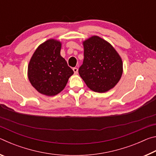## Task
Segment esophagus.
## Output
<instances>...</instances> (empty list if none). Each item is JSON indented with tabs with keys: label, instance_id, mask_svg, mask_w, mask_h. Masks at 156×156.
<instances>
[{
	"label": "esophagus",
	"instance_id": "esophagus-1",
	"mask_svg": "<svg viewBox=\"0 0 156 156\" xmlns=\"http://www.w3.org/2000/svg\"><path fill=\"white\" fill-rule=\"evenodd\" d=\"M73 72H74L75 74H77V73H78V68H76V67L73 68Z\"/></svg>",
	"mask_w": 156,
	"mask_h": 156
}]
</instances>
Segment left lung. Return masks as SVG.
Returning <instances> with one entry per match:
<instances>
[{
    "label": "left lung",
    "mask_w": 156,
    "mask_h": 156,
    "mask_svg": "<svg viewBox=\"0 0 156 156\" xmlns=\"http://www.w3.org/2000/svg\"><path fill=\"white\" fill-rule=\"evenodd\" d=\"M84 60L78 72L87 87L98 93L113 89L123 73L119 54L109 42L92 36L83 42Z\"/></svg>",
    "instance_id": "8db88e82"
}]
</instances>
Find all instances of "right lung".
<instances>
[{
    "instance_id": "obj_1",
    "label": "right lung",
    "mask_w": 156,
    "mask_h": 156,
    "mask_svg": "<svg viewBox=\"0 0 156 156\" xmlns=\"http://www.w3.org/2000/svg\"><path fill=\"white\" fill-rule=\"evenodd\" d=\"M61 47L58 40H47L37 47L29 62L28 79L41 94L47 96L58 94L73 74V71L60 56Z\"/></svg>"
}]
</instances>
